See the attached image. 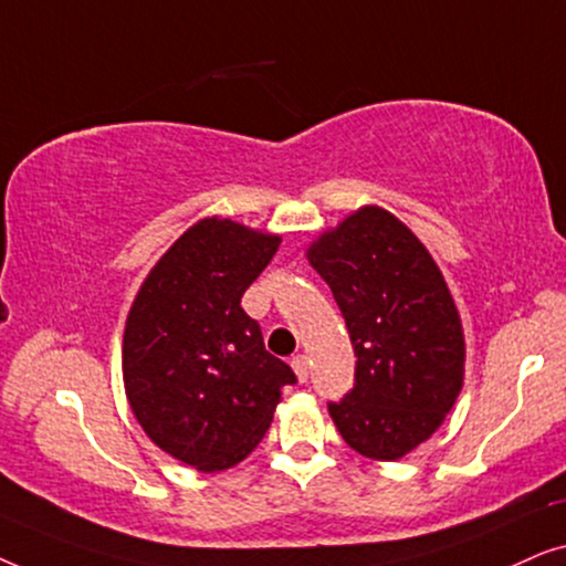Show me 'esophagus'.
I'll return each mask as SVG.
<instances>
[{"instance_id":"esophagus-1","label":"esophagus","mask_w":566,"mask_h":566,"mask_svg":"<svg viewBox=\"0 0 566 566\" xmlns=\"http://www.w3.org/2000/svg\"><path fill=\"white\" fill-rule=\"evenodd\" d=\"M291 368H293V374H296L298 381L304 384L306 378H308V360H306V355H296V358L291 360Z\"/></svg>"}]
</instances>
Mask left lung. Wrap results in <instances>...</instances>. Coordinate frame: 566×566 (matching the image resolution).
Listing matches in <instances>:
<instances>
[{
  "mask_svg": "<svg viewBox=\"0 0 566 566\" xmlns=\"http://www.w3.org/2000/svg\"><path fill=\"white\" fill-rule=\"evenodd\" d=\"M350 332L355 386L329 417L353 451L397 461L424 443L463 386L467 339L443 273L407 223L360 206L306 247Z\"/></svg>",
  "mask_w": 566,
  "mask_h": 566,
  "instance_id": "obj_1",
  "label": "left lung"
}]
</instances>
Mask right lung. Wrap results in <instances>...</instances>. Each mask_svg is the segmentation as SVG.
Masks as SVG:
<instances>
[{"mask_svg":"<svg viewBox=\"0 0 566 566\" xmlns=\"http://www.w3.org/2000/svg\"><path fill=\"white\" fill-rule=\"evenodd\" d=\"M277 244L281 234L200 219L149 270L126 316L130 412L154 446L200 474L244 461L296 381L242 308Z\"/></svg>","mask_w":566,"mask_h":566,"instance_id":"1","label":"right lung"}]
</instances>
